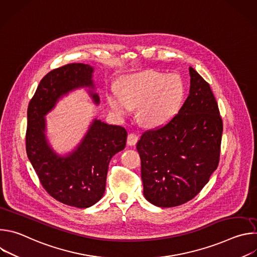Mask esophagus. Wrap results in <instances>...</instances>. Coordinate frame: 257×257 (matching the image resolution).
<instances>
[{"instance_id": "obj_1", "label": "esophagus", "mask_w": 257, "mask_h": 257, "mask_svg": "<svg viewBox=\"0 0 257 257\" xmlns=\"http://www.w3.org/2000/svg\"><path fill=\"white\" fill-rule=\"evenodd\" d=\"M137 141H138V136H137L136 134L130 133V134L128 135V137H127V143H128V145L133 146V145H135V144L137 143Z\"/></svg>"}]
</instances>
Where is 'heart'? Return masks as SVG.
<instances>
[{
	"mask_svg": "<svg viewBox=\"0 0 257 257\" xmlns=\"http://www.w3.org/2000/svg\"><path fill=\"white\" fill-rule=\"evenodd\" d=\"M184 95L185 85L178 75L149 70L124 77L120 91L109 89L106 101L117 117L124 118L131 108L137 107L139 123L149 128H159L177 115Z\"/></svg>",
	"mask_w": 257,
	"mask_h": 257,
	"instance_id": "obj_1",
	"label": "heart"
}]
</instances>
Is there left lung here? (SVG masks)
<instances>
[{"label":"left lung","mask_w":257,"mask_h":257,"mask_svg":"<svg viewBox=\"0 0 257 257\" xmlns=\"http://www.w3.org/2000/svg\"><path fill=\"white\" fill-rule=\"evenodd\" d=\"M189 95L164 127L137 142L145 199L173 207L195 197L216 170L223 122L209 84L189 67Z\"/></svg>","instance_id":"obj_1"}]
</instances>
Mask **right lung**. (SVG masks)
<instances>
[{"label":"right lung","mask_w":257,"mask_h":257,"mask_svg":"<svg viewBox=\"0 0 257 257\" xmlns=\"http://www.w3.org/2000/svg\"><path fill=\"white\" fill-rule=\"evenodd\" d=\"M93 72L92 66L82 63L51 71L40 82L27 109L26 153L33 169L55 199L78 208L90 207L102 197L108 164L125 149L127 131L94 117L75 148L60 154L49 141L46 116L62 98L78 89L85 90L98 105Z\"/></svg>","instance_id":"obj_1"}]
</instances>
